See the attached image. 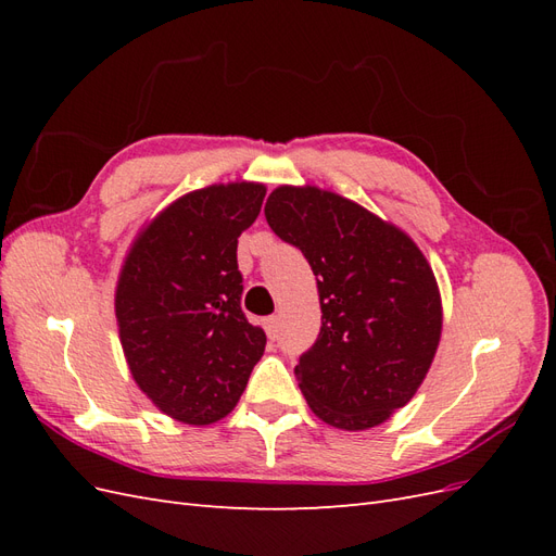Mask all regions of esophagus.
<instances>
[{
	"label": "esophagus",
	"instance_id": "esophagus-1",
	"mask_svg": "<svg viewBox=\"0 0 556 556\" xmlns=\"http://www.w3.org/2000/svg\"><path fill=\"white\" fill-rule=\"evenodd\" d=\"M264 331H266L268 339L276 341L278 339V317H266L264 319Z\"/></svg>",
	"mask_w": 556,
	"mask_h": 556
}]
</instances>
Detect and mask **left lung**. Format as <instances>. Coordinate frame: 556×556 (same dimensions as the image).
Masks as SVG:
<instances>
[{
    "label": "left lung",
    "mask_w": 556,
    "mask_h": 556,
    "mask_svg": "<svg viewBox=\"0 0 556 556\" xmlns=\"http://www.w3.org/2000/svg\"><path fill=\"white\" fill-rule=\"evenodd\" d=\"M264 215L317 278L323 327L294 368L311 410L345 431L384 422L415 396L441 341L429 262L394 225L311 185L274 190Z\"/></svg>",
    "instance_id": "8db88e82"
}]
</instances>
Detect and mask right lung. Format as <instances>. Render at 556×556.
<instances>
[{"instance_id": "obj_1", "label": "right lung", "mask_w": 556, "mask_h": 556, "mask_svg": "<svg viewBox=\"0 0 556 556\" xmlns=\"http://www.w3.org/2000/svg\"><path fill=\"white\" fill-rule=\"evenodd\" d=\"M260 182L211 185L180 197L134 241L115 290L129 371L146 396L185 425L237 406L266 336L241 311V231L257 220Z\"/></svg>"}]
</instances>
